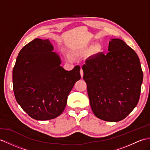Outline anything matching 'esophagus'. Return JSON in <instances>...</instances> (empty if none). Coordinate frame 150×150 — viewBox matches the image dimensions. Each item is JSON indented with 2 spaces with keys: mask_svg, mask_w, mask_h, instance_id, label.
<instances>
[{
  "mask_svg": "<svg viewBox=\"0 0 150 150\" xmlns=\"http://www.w3.org/2000/svg\"><path fill=\"white\" fill-rule=\"evenodd\" d=\"M80 74H81V78H83V71L82 70V69H81V70H80Z\"/></svg>",
  "mask_w": 150,
  "mask_h": 150,
  "instance_id": "obj_1",
  "label": "esophagus"
}]
</instances>
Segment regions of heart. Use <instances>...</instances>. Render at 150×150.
<instances>
[{"label": "heart", "instance_id": "1", "mask_svg": "<svg viewBox=\"0 0 150 150\" xmlns=\"http://www.w3.org/2000/svg\"><path fill=\"white\" fill-rule=\"evenodd\" d=\"M90 47H88V49H90Z\"/></svg>", "mask_w": 150, "mask_h": 150}]
</instances>
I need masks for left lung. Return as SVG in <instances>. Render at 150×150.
Listing matches in <instances>:
<instances>
[{
  "label": "left lung",
  "mask_w": 150,
  "mask_h": 150,
  "mask_svg": "<svg viewBox=\"0 0 150 150\" xmlns=\"http://www.w3.org/2000/svg\"><path fill=\"white\" fill-rule=\"evenodd\" d=\"M109 52L87 58L82 67L93 114L107 122H119L136 108L143 73L133 49L120 39H111Z\"/></svg>",
  "instance_id": "1"
}]
</instances>
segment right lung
<instances>
[{"mask_svg": "<svg viewBox=\"0 0 150 150\" xmlns=\"http://www.w3.org/2000/svg\"><path fill=\"white\" fill-rule=\"evenodd\" d=\"M49 39H35L21 50L13 70V91L23 111L37 120L60 116L69 93L81 79L80 67L67 71Z\"/></svg>", "mask_w": 150, "mask_h": 150, "instance_id": "obj_1", "label": "right lung"}]
</instances>
